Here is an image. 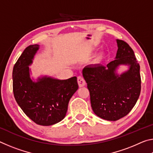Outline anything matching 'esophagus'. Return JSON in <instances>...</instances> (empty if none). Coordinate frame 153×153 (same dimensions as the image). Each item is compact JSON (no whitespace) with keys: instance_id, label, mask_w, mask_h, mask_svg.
Listing matches in <instances>:
<instances>
[{"instance_id":"esophagus-1","label":"esophagus","mask_w":153,"mask_h":153,"mask_svg":"<svg viewBox=\"0 0 153 153\" xmlns=\"http://www.w3.org/2000/svg\"><path fill=\"white\" fill-rule=\"evenodd\" d=\"M77 83H78L79 87H83L86 84V82L82 76H78L77 77Z\"/></svg>"}]
</instances>
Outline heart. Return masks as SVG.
Instances as JSON below:
<instances>
[{
  "mask_svg": "<svg viewBox=\"0 0 153 153\" xmlns=\"http://www.w3.org/2000/svg\"><path fill=\"white\" fill-rule=\"evenodd\" d=\"M105 59V55L103 53H99L94 56L93 59V63L94 65H100Z\"/></svg>",
  "mask_w": 153,
  "mask_h": 153,
  "instance_id": "b5f03b06",
  "label": "heart"
}]
</instances>
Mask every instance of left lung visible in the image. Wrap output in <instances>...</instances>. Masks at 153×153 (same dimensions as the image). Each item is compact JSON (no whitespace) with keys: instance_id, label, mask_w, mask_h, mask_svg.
Instances as JSON below:
<instances>
[{"instance_id":"1","label":"left lung","mask_w":153,"mask_h":153,"mask_svg":"<svg viewBox=\"0 0 153 153\" xmlns=\"http://www.w3.org/2000/svg\"><path fill=\"white\" fill-rule=\"evenodd\" d=\"M117 43L115 60L107 66L88 65L82 71L93 111L98 117L108 121H117L128 115L141 90L140 65L134 51L123 40H117ZM120 64H128L130 69L119 76L115 71Z\"/></svg>"}]
</instances>
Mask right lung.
<instances>
[{
	"label": "right lung",
	"instance_id": "1",
	"mask_svg": "<svg viewBox=\"0 0 153 153\" xmlns=\"http://www.w3.org/2000/svg\"><path fill=\"white\" fill-rule=\"evenodd\" d=\"M39 45H30L18 59L13 69V90L20 108L33 122L51 126L65 117L69 101L78 89L76 77L61 80L42 77L30 78L29 65Z\"/></svg>",
	"mask_w": 153,
	"mask_h": 153
}]
</instances>
